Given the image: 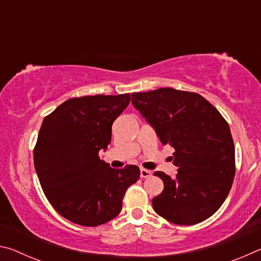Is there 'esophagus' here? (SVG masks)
Segmentation results:
<instances>
[{"label":"esophagus","instance_id":"34e87169","mask_svg":"<svg viewBox=\"0 0 261 261\" xmlns=\"http://www.w3.org/2000/svg\"><path fill=\"white\" fill-rule=\"evenodd\" d=\"M140 176L143 178H148L152 176V171L151 170H147V169H144V168H141L140 169Z\"/></svg>","mask_w":261,"mask_h":261}]
</instances>
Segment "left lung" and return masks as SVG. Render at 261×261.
Segmentation results:
<instances>
[{"mask_svg":"<svg viewBox=\"0 0 261 261\" xmlns=\"http://www.w3.org/2000/svg\"><path fill=\"white\" fill-rule=\"evenodd\" d=\"M163 145L175 148V178L154 175L163 191L152 199L154 211L180 226L202 222L226 200L236 173L230 127L213 105L194 92L171 87L131 94Z\"/></svg>","mask_w":261,"mask_h":261,"instance_id":"left-lung-1","label":"left lung"}]
</instances>
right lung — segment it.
<instances>
[{
	"mask_svg": "<svg viewBox=\"0 0 261 261\" xmlns=\"http://www.w3.org/2000/svg\"><path fill=\"white\" fill-rule=\"evenodd\" d=\"M129 102V93L81 96L43 118L33 152L35 171L50 205L73 223L96 227L116 218L127 188L139 179L137 166L113 169L99 156Z\"/></svg>",
	"mask_w": 261,
	"mask_h": 261,
	"instance_id": "obj_1",
	"label": "right lung"
}]
</instances>
